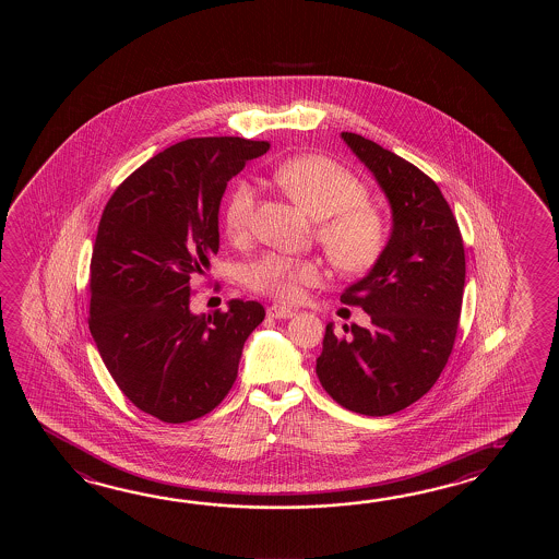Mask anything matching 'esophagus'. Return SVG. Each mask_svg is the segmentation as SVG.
<instances>
[{
	"label": "esophagus",
	"instance_id": "obj_1",
	"mask_svg": "<svg viewBox=\"0 0 559 559\" xmlns=\"http://www.w3.org/2000/svg\"><path fill=\"white\" fill-rule=\"evenodd\" d=\"M267 316L275 318V320H289V318L296 316V311H294V309L284 308V306H270V308H267Z\"/></svg>",
	"mask_w": 559,
	"mask_h": 559
}]
</instances>
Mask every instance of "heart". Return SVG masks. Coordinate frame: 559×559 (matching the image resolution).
Masks as SVG:
<instances>
[{
  "label": "heart",
  "instance_id": "1",
  "mask_svg": "<svg viewBox=\"0 0 559 559\" xmlns=\"http://www.w3.org/2000/svg\"><path fill=\"white\" fill-rule=\"evenodd\" d=\"M275 183L318 222L316 234L333 267L342 274H364L380 262L390 229L380 210L366 202L368 190L359 179L325 155L306 154L274 167ZM258 191L239 179L224 205L229 238H246L253 224ZM243 280L258 294L296 301L306 285L321 280V263L309 258L265 253L251 262Z\"/></svg>",
  "mask_w": 559,
  "mask_h": 559
}]
</instances>
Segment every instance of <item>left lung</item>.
<instances>
[{"mask_svg":"<svg viewBox=\"0 0 559 559\" xmlns=\"http://www.w3.org/2000/svg\"><path fill=\"white\" fill-rule=\"evenodd\" d=\"M342 140L368 167L392 207V234L380 262L345 287L369 328L337 337L325 325L316 373L345 409L390 416L431 390L452 354L465 284L464 241L433 179L404 157L344 131Z\"/></svg>","mask_w":559,"mask_h":559,"instance_id":"1","label":"left lung"}]
</instances>
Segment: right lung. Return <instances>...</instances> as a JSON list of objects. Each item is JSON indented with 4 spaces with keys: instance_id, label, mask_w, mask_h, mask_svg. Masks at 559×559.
I'll list each match as a JSON object with an SVG mask.
<instances>
[{
    "instance_id": "obj_1",
    "label": "right lung",
    "mask_w": 559,
    "mask_h": 559,
    "mask_svg": "<svg viewBox=\"0 0 559 559\" xmlns=\"http://www.w3.org/2000/svg\"><path fill=\"white\" fill-rule=\"evenodd\" d=\"M270 150L243 138H193L147 159L109 198L90 277V332L119 390L167 424L205 416L238 378L262 323L258 301L191 313V280L219 250L227 181Z\"/></svg>"
}]
</instances>
